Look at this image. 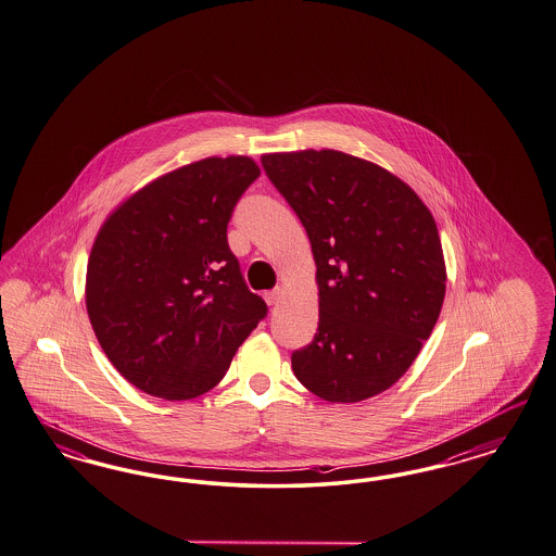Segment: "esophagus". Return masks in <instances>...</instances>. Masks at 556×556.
Wrapping results in <instances>:
<instances>
[{"instance_id":"esophagus-1","label":"esophagus","mask_w":556,"mask_h":556,"mask_svg":"<svg viewBox=\"0 0 556 556\" xmlns=\"http://www.w3.org/2000/svg\"><path fill=\"white\" fill-rule=\"evenodd\" d=\"M265 300H267L268 306H277L279 300H281V289H270L265 293Z\"/></svg>"}]
</instances>
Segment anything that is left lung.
<instances>
[{
    "instance_id": "left-lung-1",
    "label": "left lung",
    "mask_w": 556,
    "mask_h": 556,
    "mask_svg": "<svg viewBox=\"0 0 556 556\" xmlns=\"http://www.w3.org/2000/svg\"><path fill=\"white\" fill-rule=\"evenodd\" d=\"M261 162L316 261L318 330L291 353L293 374L328 403L371 399L401 380L440 318L435 219L401 178L349 153H265Z\"/></svg>"
}]
</instances>
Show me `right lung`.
I'll return each mask as SVG.
<instances>
[{
  "label": "right lung",
  "mask_w": 556,
  "mask_h": 556,
  "mask_svg": "<svg viewBox=\"0 0 556 556\" xmlns=\"http://www.w3.org/2000/svg\"><path fill=\"white\" fill-rule=\"evenodd\" d=\"M261 176L247 155L155 178L111 213L86 273V307L116 371L164 401L222 382L267 316L228 247L231 211Z\"/></svg>",
  "instance_id": "right-lung-1"
}]
</instances>
